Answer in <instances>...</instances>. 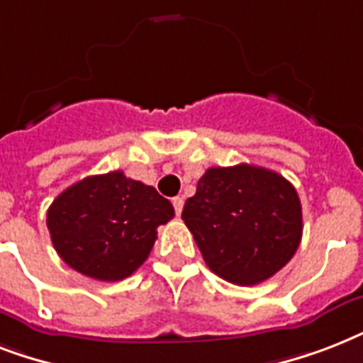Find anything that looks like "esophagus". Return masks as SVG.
Wrapping results in <instances>:
<instances>
[{
  "instance_id": "34e87169",
  "label": "esophagus",
  "mask_w": 363,
  "mask_h": 363,
  "mask_svg": "<svg viewBox=\"0 0 363 363\" xmlns=\"http://www.w3.org/2000/svg\"><path fill=\"white\" fill-rule=\"evenodd\" d=\"M182 205H184V199L179 198V196H177V198H173V207H175L177 215H181L182 213Z\"/></svg>"
}]
</instances>
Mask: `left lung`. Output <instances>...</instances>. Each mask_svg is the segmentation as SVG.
Listing matches in <instances>:
<instances>
[{
	"label": "left lung",
	"instance_id": "8db88e82",
	"mask_svg": "<svg viewBox=\"0 0 363 363\" xmlns=\"http://www.w3.org/2000/svg\"><path fill=\"white\" fill-rule=\"evenodd\" d=\"M182 220L209 269L239 286L282 269L303 232L296 188L275 171L248 164L205 171Z\"/></svg>",
	"mask_w": 363,
	"mask_h": 363
}]
</instances>
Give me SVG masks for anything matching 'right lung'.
Segmentation results:
<instances>
[{
  "instance_id": "right-lung-1",
  "label": "right lung",
  "mask_w": 363,
  "mask_h": 363,
  "mask_svg": "<svg viewBox=\"0 0 363 363\" xmlns=\"http://www.w3.org/2000/svg\"><path fill=\"white\" fill-rule=\"evenodd\" d=\"M175 216L156 188L122 171L71 184L47 211L50 239L65 264L96 281L130 277L148 258L156 228Z\"/></svg>"
}]
</instances>
